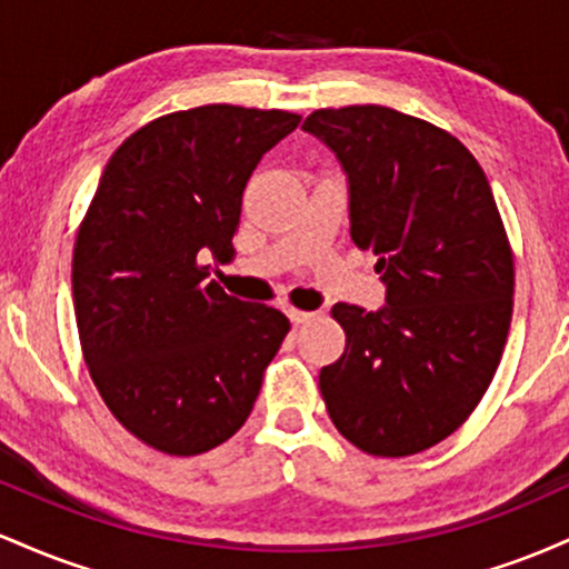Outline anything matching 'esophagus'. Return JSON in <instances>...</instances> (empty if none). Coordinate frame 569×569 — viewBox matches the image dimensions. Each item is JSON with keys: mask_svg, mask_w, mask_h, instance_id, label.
<instances>
[{"mask_svg": "<svg viewBox=\"0 0 569 569\" xmlns=\"http://www.w3.org/2000/svg\"><path fill=\"white\" fill-rule=\"evenodd\" d=\"M286 312H289V318H291V323H307V321H310V318H316V312H307V310H293V307H289V310H286Z\"/></svg>", "mask_w": 569, "mask_h": 569, "instance_id": "1", "label": "esophagus"}]
</instances>
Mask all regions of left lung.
I'll return each instance as SVG.
<instances>
[{"mask_svg":"<svg viewBox=\"0 0 569 569\" xmlns=\"http://www.w3.org/2000/svg\"><path fill=\"white\" fill-rule=\"evenodd\" d=\"M305 133L348 176L350 238L377 253L385 305L337 302L345 352L318 385L331 422L377 457L455 433L492 382L513 312V253L481 166L396 109H318Z\"/></svg>","mask_w":569,"mask_h":569,"instance_id":"8db88e82","label":"left lung"}]
</instances>
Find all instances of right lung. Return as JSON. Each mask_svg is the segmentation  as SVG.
I'll return each mask as SVG.
<instances>
[{
  "instance_id": "1",
  "label": "right lung",
  "mask_w": 569,
  "mask_h": 569,
  "mask_svg": "<svg viewBox=\"0 0 569 569\" xmlns=\"http://www.w3.org/2000/svg\"><path fill=\"white\" fill-rule=\"evenodd\" d=\"M302 117L230 103L136 130L103 168L77 232L71 291L98 393L136 439L200 455L238 433L291 323L240 302L208 259H230L253 168Z\"/></svg>"
}]
</instances>
